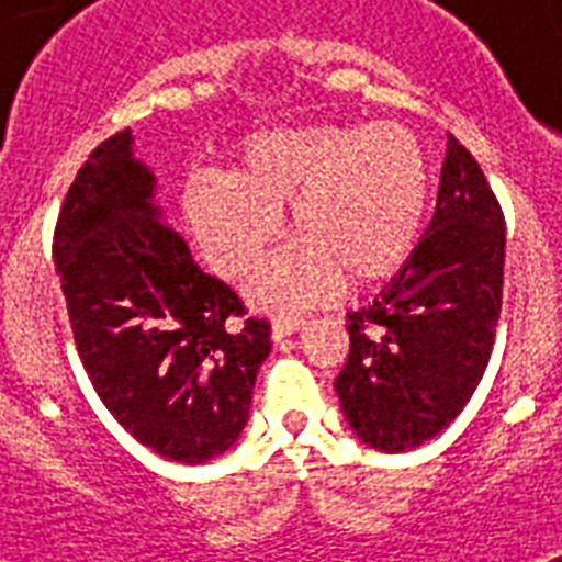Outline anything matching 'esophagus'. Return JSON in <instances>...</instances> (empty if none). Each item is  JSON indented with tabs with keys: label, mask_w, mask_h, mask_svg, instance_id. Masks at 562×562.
Returning <instances> with one entry per match:
<instances>
[{
	"label": "esophagus",
	"mask_w": 562,
	"mask_h": 562,
	"mask_svg": "<svg viewBox=\"0 0 562 562\" xmlns=\"http://www.w3.org/2000/svg\"><path fill=\"white\" fill-rule=\"evenodd\" d=\"M303 324H306L303 317H273V324H271L273 341H282V338H289V335L297 333Z\"/></svg>",
	"instance_id": "obj_1"
}]
</instances>
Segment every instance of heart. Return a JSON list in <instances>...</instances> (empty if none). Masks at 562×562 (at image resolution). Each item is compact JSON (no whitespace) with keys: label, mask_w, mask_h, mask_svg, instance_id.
Returning <instances> with one entry per match:
<instances>
[{"label":"heart","mask_w":562,"mask_h":562,"mask_svg":"<svg viewBox=\"0 0 562 562\" xmlns=\"http://www.w3.org/2000/svg\"><path fill=\"white\" fill-rule=\"evenodd\" d=\"M431 171L400 125H308L247 136L227 175H198L183 218L206 262L245 280L280 238V212L297 238L259 277L250 297L273 312L324 303L347 285H373L417 250Z\"/></svg>","instance_id":"obj_1"}]
</instances>
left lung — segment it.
I'll return each mask as SVG.
<instances>
[{
    "label": "left lung",
    "mask_w": 562,
    "mask_h": 562,
    "mask_svg": "<svg viewBox=\"0 0 562 562\" xmlns=\"http://www.w3.org/2000/svg\"><path fill=\"white\" fill-rule=\"evenodd\" d=\"M505 285V215L484 171L449 136L435 218L391 285L350 312L335 379L344 417L373 449L440 435L487 370Z\"/></svg>",
    "instance_id": "1"
}]
</instances>
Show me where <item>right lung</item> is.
<instances>
[{
	"label": "right lung",
	"mask_w": 562,
	"mask_h": 562,
	"mask_svg": "<svg viewBox=\"0 0 562 562\" xmlns=\"http://www.w3.org/2000/svg\"><path fill=\"white\" fill-rule=\"evenodd\" d=\"M119 131L87 157L55 227L75 347L119 426L169 461L203 463L247 426L271 324L194 265L160 224L154 175Z\"/></svg>",
	"instance_id": "right-lung-1"
}]
</instances>
